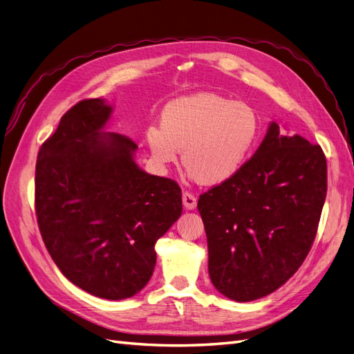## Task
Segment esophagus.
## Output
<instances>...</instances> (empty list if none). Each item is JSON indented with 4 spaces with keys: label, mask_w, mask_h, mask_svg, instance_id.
Returning <instances> with one entry per match:
<instances>
[{
    "label": "esophagus",
    "mask_w": 354,
    "mask_h": 354,
    "mask_svg": "<svg viewBox=\"0 0 354 354\" xmlns=\"http://www.w3.org/2000/svg\"><path fill=\"white\" fill-rule=\"evenodd\" d=\"M183 205L186 209H195L198 205V199L194 194H190V192H183Z\"/></svg>",
    "instance_id": "obj_1"
}]
</instances>
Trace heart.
Masks as SVG:
<instances>
[{"instance_id":"b5f03b06","label":"heart","mask_w":354,"mask_h":354,"mask_svg":"<svg viewBox=\"0 0 354 354\" xmlns=\"http://www.w3.org/2000/svg\"><path fill=\"white\" fill-rule=\"evenodd\" d=\"M260 134V121L246 103L214 93L169 102L160 125H151L146 142L155 162L173 164L183 149L189 174L208 186L236 176L250 159Z\"/></svg>"}]
</instances>
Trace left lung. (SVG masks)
Segmentation results:
<instances>
[{
    "instance_id": "left-lung-1",
    "label": "left lung",
    "mask_w": 354,
    "mask_h": 354,
    "mask_svg": "<svg viewBox=\"0 0 354 354\" xmlns=\"http://www.w3.org/2000/svg\"><path fill=\"white\" fill-rule=\"evenodd\" d=\"M326 185L322 147L272 122L239 173L198 201L217 291L246 303L281 288L312 248Z\"/></svg>"
}]
</instances>
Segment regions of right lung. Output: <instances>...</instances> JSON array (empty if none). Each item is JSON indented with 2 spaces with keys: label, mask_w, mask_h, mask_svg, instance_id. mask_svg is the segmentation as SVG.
<instances>
[{
  "label": "right lung",
  "mask_w": 354,
  "mask_h": 354,
  "mask_svg": "<svg viewBox=\"0 0 354 354\" xmlns=\"http://www.w3.org/2000/svg\"><path fill=\"white\" fill-rule=\"evenodd\" d=\"M112 108L78 102L42 143L35 212L42 241L68 279L106 299L133 297L151 279L155 243L181 216L174 180L137 167L130 137L103 133Z\"/></svg>",
  "instance_id": "add662e5"
}]
</instances>
